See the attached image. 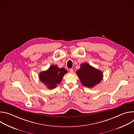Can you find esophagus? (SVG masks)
I'll return each instance as SVG.
<instances>
[{"label":"esophagus","mask_w":134,"mask_h":134,"mask_svg":"<svg viewBox=\"0 0 134 134\" xmlns=\"http://www.w3.org/2000/svg\"><path fill=\"white\" fill-rule=\"evenodd\" d=\"M69 71L71 72V73H72L73 72V71H74V70H73V69H69Z\"/></svg>","instance_id":"1"}]
</instances>
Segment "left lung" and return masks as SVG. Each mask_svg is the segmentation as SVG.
<instances>
[{"mask_svg":"<svg viewBox=\"0 0 134 134\" xmlns=\"http://www.w3.org/2000/svg\"><path fill=\"white\" fill-rule=\"evenodd\" d=\"M81 83L85 86L92 88L99 84L103 78V72L87 63L81 64L80 69L76 71Z\"/></svg>","mask_w":134,"mask_h":134,"instance_id":"8db88e82","label":"left lung"}]
</instances>
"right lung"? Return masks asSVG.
<instances>
[{
  "label": "right lung",
  "mask_w": 134,
  "mask_h": 134,
  "mask_svg": "<svg viewBox=\"0 0 134 134\" xmlns=\"http://www.w3.org/2000/svg\"><path fill=\"white\" fill-rule=\"evenodd\" d=\"M67 71L64 68H59L57 65H52L49 68L39 74L40 80L50 89L55 88L59 84Z\"/></svg>",
  "instance_id": "add662e5"
}]
</instances>
